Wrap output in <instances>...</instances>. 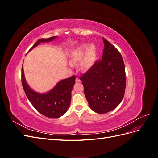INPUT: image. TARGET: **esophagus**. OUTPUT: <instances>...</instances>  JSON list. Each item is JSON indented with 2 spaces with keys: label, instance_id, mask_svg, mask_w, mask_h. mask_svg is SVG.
<instances>
[{
  "label": "esophagus",
  "instance_id": "obj_1",
  "mask_svg": "<svg viewBox=\"0 0 158 158\" xmlns=\"http://www.w3.org/2000/svg\"><path fill=\"white\" fill-rule=\"evenodd\" d=\"M75 81H76V82H80V80L78 78H76Z\"/></svg>",
  "mask_w": 158,
  "mask_h": 158
}]
</instances>
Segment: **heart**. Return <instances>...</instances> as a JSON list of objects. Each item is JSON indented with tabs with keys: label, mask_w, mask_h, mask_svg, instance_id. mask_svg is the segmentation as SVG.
<instances>
[{
	"label": "heart",
	"mask_w": 158,
	"mask_h": 158,
	"mask_svg": "<svg viewBox=\"0 0 158 158\" xmlns=\"http://www.w3.org/2000/svg\"><path fill=\"white\" fill-rule=\"evenodd\" d=\"M97 49L94 45L83 44L75 48L70 55L71 63H78L83 57L80 67L83 71H87L92 67L97 59Z\"/></svg>",
	"instance_id": "obj_1"
}]
</instances>
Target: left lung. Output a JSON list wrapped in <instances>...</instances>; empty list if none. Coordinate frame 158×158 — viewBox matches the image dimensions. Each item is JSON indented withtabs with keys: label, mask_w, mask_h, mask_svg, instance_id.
<instances>
[{
	"label": "left lung",
	"mask_w": 158,
	"mask_h": 158,
	"mask_svg": "<svg viewBox=\"0 0 158 158\" xmlns=\"http://www.w3.org/2000/svg\"><path fill=\"white\" fill-rule=\"evenodd\" d=\"M102 59L95 60L80 77L90 108L98 113L115 109L123 99L126 88L125 64L116 47L103 37Z\"/></svg>",
	"instance_id": "left-lung-1"
}]
</instances>
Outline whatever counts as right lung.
<instances>
[{"instance_id":"obj_1","label":"right lung","mask_w":158,"mask_h":158,"mask_svg":"<svg viewBox=\"0 0 158 158\" xmlns=\"http://www.w3.org/2000/svg\"><path fill=\"white\" fill-rule=\"evenodd\" d=\"M55 37L39 40L30 51L40 43L51 41ZM75 79L76 76L74 75L61 80L49 92L41 94L35 92L28 86L23 75V65L22 67V84L27 99L38 112L49 118H59L67 111L71 102V92L75 84Z\"/></svg>"}]
</instances>
